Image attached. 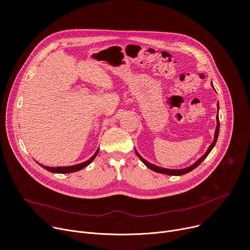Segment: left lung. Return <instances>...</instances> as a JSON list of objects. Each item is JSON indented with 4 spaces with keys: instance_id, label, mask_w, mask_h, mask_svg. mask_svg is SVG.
Instances as JSON below:
<instances>
[{
    "instance_id": "obj_1",
    "label": "left lung",
    "mask_w": 250,
    "mask_h": 250,
    "mask_svg": "<svg viewBox=\"0 0 250 250\" xmlns=\"http://www.w3.org/2000/svg\"><path fill=\"white\" fill-rule=\"evenodd\" d=\"M211 87L213 88V86H212V83H211ZM215 89V88H213ZM218 111H219V103H218ZM219 132H220V120H219V112H218V115H217V128H216V131H215V138H213V141H212V144L209 146V147L208 148V150H207V152L200 158V159H198L193 165H191V166H189V167H187V168H184V169H167V168H162V167H159V166H156V165H154V164H151V163H149L148 161H146V159H144L142 158L139 154H138V152L135 150V153H136V155L138 156V158L144 162L149 169H151L152 171H155V172H157V173H161V174H167V175H173V176H180V175H184V174H187L188 172H190V171H192L193 169H195L197 166H199L202 162H203V160L208 155V153L211 151V149L213 148V146H216V142H217V140H218V136H219Z\"/></svg>"
}]
</instances>
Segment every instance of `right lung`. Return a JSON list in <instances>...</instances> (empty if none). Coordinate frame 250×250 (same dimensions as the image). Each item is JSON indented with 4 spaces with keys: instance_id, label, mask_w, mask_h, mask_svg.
I'll return each mask as SVG.
<instances>
[{
    "instance_id": "add662e5",
    "label": "right lung",
    "mask_w": 250,
    "mask_h": 250,
    "mask_svg": "<svg viewBox=\"0 0 250 250\" xmlns=\"http://www.w3.org/2000/svg\"><path fill=\"white\" fill-rule=\"evenodd\" d=\"M98 152H99V149H97V151L95 152V154L89 159V160H87V161H85V162H83V163H80V164H76V165H72V166H62V167H60V166H58V167H48V166H43V165H42V164H40L42 167H43L44 169H46L47 171H49V172H52V173H61V174H64V173H72V172H76V171H79V170H81V169H83V168H85L86 166H88L94 159H95V157L97 156V154H98Z\"/></svg>"
}]
</instances>
